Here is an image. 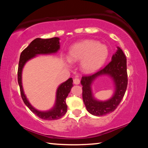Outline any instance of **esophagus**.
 <instances>
[{
	"instance_id": "1",
	"label": "esophagus",
	"mask_w": 148,
	"mask_h": 148,
	"mask_svg": "<svg viewBox=\"0 0 148 148\" xmlns=\"http://www.w3.org/2000/svg\"><path fill=\"white\" fill-rule=\"evenodd\" d=\"M79 83H80V79L79 78H77V77H76V78L74 79V84L78 85V84H79Z\"/></svg>"
}]
</instances>
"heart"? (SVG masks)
<instances>
[{"label": "heart", "mask_w": 148, "mask_h": 148, "mask_svg": "<svg viewBox=\"0 0 148 148\" xmlns=\"http://www.w3.org/2000/svg\"><path fill=\"white\" fill-rule=\"evenodd\" d=\"M108 56V50L104 45L92 40H86L74 44L70 49L69 59L71 62H80L82 71L91 73L104 64Z\"/></svg>", "instance_id": "1"}]
</instances>
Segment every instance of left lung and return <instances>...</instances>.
<instances>
[{
    "label": "left lung",
    "mask_w": 148,
    "mask_h": 148,
    "mask_svg": "<svg viewBox=\"0 0 148 148\" xmlns=\"http://www.w3.org/2000/svg\"><path fill=\"white\" fill-rule=\"evenodd\" d=\"M117 49L112 57V61L106 66L96 73L82 77L83 101L87 111L93 116H102L114 112L119 106L126 91L128 84L127 59L121 49L118 47ZM103 74L110 75L113 78L116 85V91L108 101L100 102L92 97L90 84L97 77Z\"/></svg>",
    "instance_id": "1"
}]
</instances>
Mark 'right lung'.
<instances>
[{
    "label": "right lung",
    "instance_id": "obj_1",
    "mask_svg": "<svg viewBox=\"0 0 148 148\" xmlns=\"http://www.w3.org/2000/svg\"><path fill=\"white\" fill-rule=\"evenodd\" d=\"M59 38L57 37L48 38H36L31 42L28 46L21 52L17 71V81L19 86L21 98L26 106L36 115L40 118L44 120H56L61 118L67 112V105L66 104V99L68 97L71 89L73 87V80L69 78L66 82L59 86L57 91L56 105L53 109L47 112H40L32 107L29 101H27L24 94L21 82L22 69L25 62L38 54H49L56 53L60 47Z\"/></svg>",
    "mask_w": 148,
    "mask_h": 148
}]
</instances>
